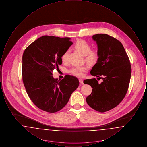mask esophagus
Listing matches in <instances>:
<instances>
[{
    "mask_svg": "<svg viewBox=\"0 0 147 147\" xmlns=\"http://www.w3.org/2000/svg\"><path fill=\"white\" fill-rule=\"evenodd\" d=\"M79 83H80V84H83V79H79Z\"/></svg>",
    "mask_w": 147,
    "mask_h": 147,
    "instance_id": "obj_1",
    "label": "esophagus"
}]
</instances>
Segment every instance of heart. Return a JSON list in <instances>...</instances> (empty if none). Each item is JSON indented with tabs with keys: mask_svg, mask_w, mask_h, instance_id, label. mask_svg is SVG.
<instances>
[{
	"mask_svg": "<svg viewBox=\"0 0 147 147\" xmlns=\"http://www.w3.org/2000/svg\"><path fill=\"white\" fill-rule=\"evenodd\" d=\"M74 47L83 55L86 56V59L90 64L95 63L98 58V53L96 50H91V46L83 40H78L76 42ZM69 50L64 52L61 57L62 62L63 63H68ZM88 66L84 65L82 66H76L72 67L70 73L77 77H83L84 73L88 69Z\"/></svg>",
	"mask_w": 147,
	"mask_h": 147,
	"instance_id": "heart-1",
	"label": "heart"
}]
</instances>
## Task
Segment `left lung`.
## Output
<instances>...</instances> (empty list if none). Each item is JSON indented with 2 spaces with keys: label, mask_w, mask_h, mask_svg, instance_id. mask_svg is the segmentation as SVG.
Here are the masks:
<instances>
[{
  "label": "left lung",
  "mask_w": 147,
  "mask_h": 147,
  "mask_svg": "<svg viewBox=\"0 0 147 147\" xmlns=\"http://www.w3.org/2000/svg\"><path fill=\"white\" fill-rule=\"evenodd\" d=\"M98 45V58L90 74L101 78L98 83L95 79L84 80L92 88L86 102L98 112H105L116 107L128 91L131 76V65L122 44L111 36L98 34L92 36Z\"/></svg>",
  "instance_id": "obj_1"
}]
</instances>
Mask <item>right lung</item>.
Here are the masks:
<instances>
[{
    "instance_id": "add662e5",
    "label": "right lung",
    "mask_w": 147,
    "mask_h": 147,
    "mask_svg": "<svg viewBox=\"0 0 147 147\" xmlns=\"http://www.w3.org/2000/svg\"><path fill=\"white\" fill-rule=\"evenodd\" d=\"M72 44L69 37L43 36L24 52L23 83L28 97L43 111L55 113L62 109L79 86L74 76L66 75L59 81L52 76L53 70L62 63V55Z\"/></svg>"
}]
</instances>
